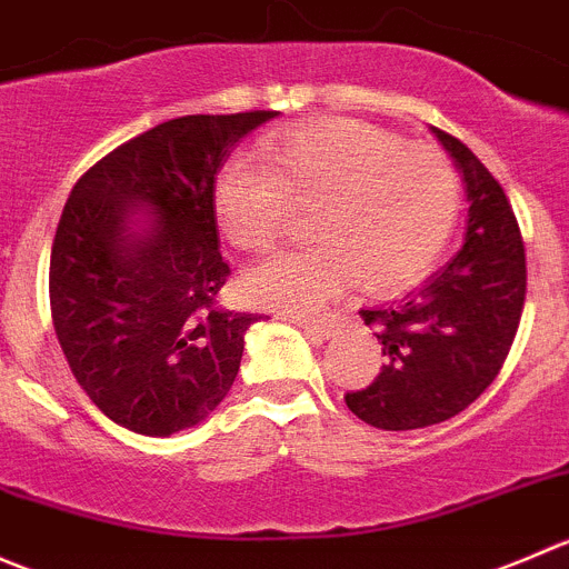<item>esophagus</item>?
I'll use <instances>...</instances> for the list:
<instances>
[{"label": "esophagus", "mask_w": 569, "mask_h": 569, "mask_svg": "<svg viewBox=\"0 0 569 569\" xmlns=\"http://www.w3.org/2000/svg\"><path fill=\"white\" fill-rule=\"evenodd\" d=\"M296 323L301 326V329L307 331V335L312 337V340H329L331 329H329V323H326V320H307V318H296Z\"/></svg>", "instance_id": "34e87169"}]
</instances>
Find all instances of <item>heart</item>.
I'll use <instances>...</instances> for the list:
<instances>
[{
  "instance_id": "b5f03b06",
  "label": "heart",
  "mask_w": 569,
  "mask_h": 569,
  "mask_svg": "<svg viewBox=\"0 0 569 569\" xmlns=\"http://www.w3.org/2000/svg\"><path fill=\"white\" fill-rule=\"evenodd\" d=\"M262 166L229 160L210 204L223 238L243 251H268L312 212L320 243L251 268L246 296L284 312H315L348 282L387 296L426 277L446 251L459 210L457 166L431 146H407L357 121H312L271 134Z\"/></svg>"
}]
</instances>
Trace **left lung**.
Returning <instances> with one entry per match:
<instances>
[{"label": "left lung", "mask_w": 569, "mask_h": 569, "mask_svg": "<svg viewBox=\"0 0 569 569\" xmlns=\"http://www.w3.org/2000/svg\"><path fill=\"white\" fill-rule=\"evenodd\" d=\"M431 132L462 173L468 234L412 296L362 309L387 359L365 390L346 392V403L385 431L426 429L468 409L503 368L526 303V246L503 188L462 140Z\"/></svg>", "instance_id": "1"}]
</instances>
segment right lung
<instances>
[{
	"label": "right lung",
	"instance_id": "add662e5",
	"mask_svg": "<svg viewBox=\"0 0 569 569\" xmlns=\"http://www.w3.org/2000/svg\"><path fill=\"white\" fill-rule=\"evenodd\" d=\"M273 116L173 118L77 179L54 232L49 303L77 385L112 423L168 437L227 398L262 315L216 303L229 266L210 193L232 146Z\"/></svg>",
	"mask_w": 569,
	"mask_h": 569
}]
</instances>
